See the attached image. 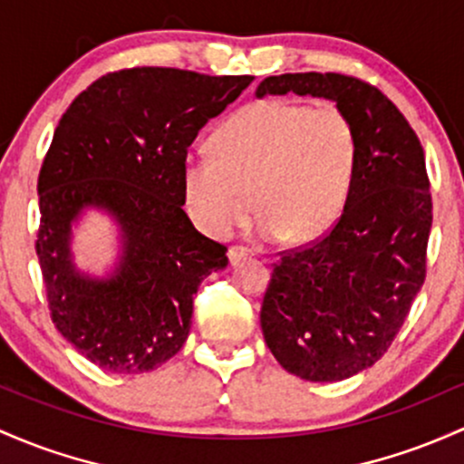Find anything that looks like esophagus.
Returning <instances> with one entry per match:
<instances>
[{
    "label": "esophagus",
    "instance_id": "obj_1",
    "mask_svg": "<svg viewBox=\"0 0 464 464\" xmlns=\"http://www.w3.org/2000/svg\"><path fill=\"white\" fill-rule=\"evenodd\" d=\"M253 256V251L248 246H231L228 248V259H231V264H237V262H242V259H246V257H251Z\"/></svg>",
    "mask_w": 464,
    "mask_h": 464
}]
</instances>
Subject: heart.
Wrapping results in <instances>:
<instances>
[{
  "instance_id": "obj_1",
  "label": "heart",
  "mask_w": 464,
  "mask_h": 464,
  "mask_svg": "<svg viewBox=\"0 0 464 464\" xmlns=\"http://www.w3.org/2000/svg\"><path fill=\"white\" fill-rule=\"evenodd\" d=\"M211 151L182 169L189 213L211 236L240 227L253 197L264 237L314 240L343 211L356 169L354 125L334 105L256 101L218 127Z\"/></svg>"
}]
</instances>
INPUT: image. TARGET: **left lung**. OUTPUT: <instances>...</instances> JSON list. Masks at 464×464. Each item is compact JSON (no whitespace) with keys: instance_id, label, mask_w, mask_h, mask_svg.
<instances>
[{"instance_id":"obj_1","label":"left lung","mask_w":464,"mask_h":464,"mask_svg":"<svg viewBox=\"0 0 464 464\" xmlns=\"http://www.w3.org/2000/svg\"><path fill=\"white\" fill-rule=\"evenodd\" d=\"M288 92L334 101L353 121L356 169L333 228L273 264L259 322L284 370L333 383L388 353L425 282L430 178L419 136L379 88L297 72L266 76L256 94Z\"/></svg>"}]
</instances>
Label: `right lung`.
Here are the masks:
<instances>
[{"label": "right lung", "instance_id": "1", "mask_svg": "<svg viewBox=\"0 0 464 464\" xmlns=\"http://www.w3.org/2000/svg\"><path fill=\"white\" fill-rule=\"evenodd\" d=\"M253 76L130 68L96 79L61 116L39 171L37 248L53 324L79 354L114 374H142L178 354L193 295L228 264L185 213L187 150ZM103 208L124 253L110 278L75 271L72 222Z\"/></svg>", "mask_w": 464, "mask_h": 464}]
</instances>
